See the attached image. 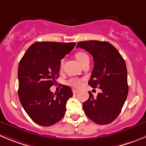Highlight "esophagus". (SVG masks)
Segmentation results:
<instances>
[{
	"mask_svg": "<svg viewBox=\"0 0 146 146\" xmlns=\"http://www.w3.org/2000/svg\"><path fill=\"white\" fill-rule=\"evenodd\" d=\"M78 92V90H73V93H74V94H76V93H77Z\"/></svg>",
	"mask_w": 146,
	"mask_h": 146,
	"instance_id": "34e87169",
	"label": "esophagus"
}]
</instances>
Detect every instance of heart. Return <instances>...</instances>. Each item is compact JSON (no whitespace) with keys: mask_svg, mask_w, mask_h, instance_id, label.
<instances>
[{"mask_svg":"<svg viewBox=\"0 0 146 146\" xmlns=\"http://www.w3.org/2000/svg\"><path fill=\"white\" fill-rule=\"evenodd\" d=\"M76 59L78 60V62H80V64L81 65H82L84 63L87 61L90 60V58H89L88 55L87 54L84 52H82V51H79V52H77L75 54ZM64 64V59H62V60L60 61V66L62 67V65ZM82 80H80V79L75 78V77H73V78L69 79V80H67L66 82V84L68 85L71 86V87H74V88H79V87H81L82 85Z\"/></svg>","mask_w":146,"mask_h":146,"instance_id":"1","label":"heart"}]
</instances>
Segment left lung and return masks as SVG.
<instances>
[{"instance_id": "1", "label": "left lung", "mask_w": 146, "mask_h": 146, "mask_svg": "<svg viewBox=\"0 0 146 146\" xmlns=\"http://www.w3.org/2000/svg\"><path fill=\"white\" fill-rule=\"evenodd\" d=\"M78 47L88 51L94 59L89 85L102 90L96 98L89 92L90 97L83 103V109L97 124H109L120 113L128 93L125 62L114 46L107 41H80Z\"/></svg>"}]
</instances>
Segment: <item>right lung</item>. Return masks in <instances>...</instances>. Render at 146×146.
Listing matches in <instances>:
<instances>
[{
    "label": "right lung",
    "instance_id": "right-lung-1",
    "mask_svg": "<svg viewBox=\"0 0 146 146\" xmlns=\"http://www.w3.org/2000/svg\"><path fill=\"white\" fill-rule=\"evenodd\" d=\"M75 44L37 41L28 48L19 62V100L28 115L39 125L51 126L64 116L66 102L73 95L72 90L62 85L60 91L54 94L50 87L59 77L60 60Z\"/></svg>",
    "mask_w": 146,
    "mask_h": 146
}]
</instances>
